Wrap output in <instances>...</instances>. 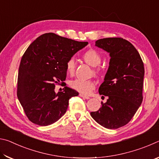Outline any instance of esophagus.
<instances>
[{"label": "esophagus", "instance_id": "1", "mask_svg": "<svg viewBox=\"0 0 159 159\" xmlns=\"http://www.w3.org/2000/svg\"><path fill=\"white\" fill-rule=\"evenodd\" d=\"M79 95H80V97H81V98H84V99H90V97L86 96V95H83V94H81V93H80V94H79Z\"/></svg>", "mask_w": 159, "mask_h": 159}]
</instances>
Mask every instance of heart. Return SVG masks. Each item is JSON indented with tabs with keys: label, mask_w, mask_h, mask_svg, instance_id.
Returning <instances> with one entry per match:
<instances>
[{
	"label": "heart",
	"mask_w": 159,
	"mask_h": 159,
	"mask_svg": "<svg viewBox=\"0 0 159 159\" xmlns=\"http://www.w3.org/2000/svg\"><path fill=\"white\" fill-rule=\"evenodd\" d=\"M83 60L87 64L92 66H98L102 61V55L98 51L95 50H88L83 54ZM76 69V61L74 57H70L66 63V69L67 73L72 75ZM100 71L99 68L94 69V73L98 74ZM70 86L74 90H77L82 94L88 95L95 89V83L92 80H83V79H75L70 82Z\"/></svg>",
	"instance_id": "obj_1"
}]
</instances>
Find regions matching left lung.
<instances>
[{
    "label": "left lung",
    "mask_w": 159,
    "mask_h": 159,
    "mask_svg": "<svg viewBox=\"0 0 159 159\" xmlns=\"http://www.w3.org/2000/svg\"><path fill=\"white\" fill-rule=\"evenodd\" d=\"M95 45L109 52L111 57L104 82L99 88V93L108 99L90 115L103 127L117 129L127 124L141 105L144 64L136 48L121 38L99 39Z\"/></svg>",
    "instance_id": "obj_1"
}]
</instances>
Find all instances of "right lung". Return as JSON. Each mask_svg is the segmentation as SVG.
Returning a JSON list of instances; mask_svg holds the SVG:
<instances>
[{
	"label": "right lung",
	"instance_id": "1",
	"mask_svg": "<svg viewBox=\"0 0 159 159\" xmlns=\"http://www.w3.org/2000/svg\"><path fill=\"white\" fill-rule=\"evenodd\" d=\"M88 44L47 33L28 47L19 68L17 95L30 121L46 126L65 114L69 99L79 93L65 86L56 93L55 85L66 79V61Z\"/></svg>",
	"mask_w": 159,
	"mask_h": 159
}]
</instances>
